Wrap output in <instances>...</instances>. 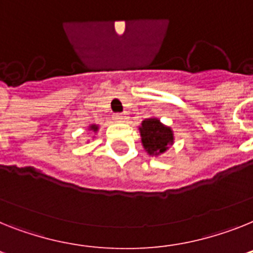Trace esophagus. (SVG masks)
<instances>
[{
  "label": "esophagus",
  "instance_id": "obj_1",
  "mask_svg": "<svg viewBox=\"0 0 253 253\" xmlns=\"http://www.w3.org/2000/svg\"><path fill=\"white\" fill-rule=\"evenodd\" d=\"M113 118L116 120V122H126L128 117L126 114H114Z\"/></svg>",
  "mask_w": 253,
  "mask_h": 253
}]
</instances>
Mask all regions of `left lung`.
Returning <instances> with one entry per match:
<instances>
[{
	"mask_svg": "<svg viewBox=\"0 0 253 253\" xmlns=\"http://www.w3.org/2000/svg\"><path fill=\"white\" fill-rule=\"evenodd\" d=\"M141 144L149 156H161L173 144V131L158 118H146L139 126Z\"/></svg>",
	"mask_w": 253,
	"mask_h": 253,
	"instance_id": "left-lung-1",
	"label": "left lung"
}]
</instances>
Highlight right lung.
<instances>
[{
  "label": "right lung",
  "instance_id": "right-lung-1",
  "mask_svg": "<svg viewBox=\"0 0 253 253\" xmlns=\"http://www.w3.org/2000/svg\"><path fill=\"white\" fill-rule=\"evenodd\" d=\"M88 130L92 131V132H97V131H99V126H97V125H90V126H88Z\"/></svg>",
  "mask_w": 253,
  "mask_h": 253
}]
</instances>
